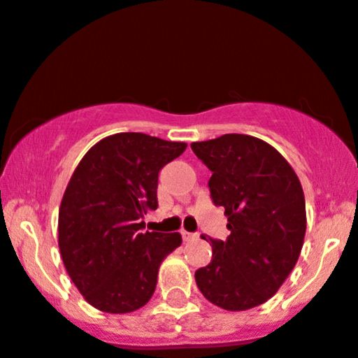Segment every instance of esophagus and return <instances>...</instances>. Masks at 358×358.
Instances as JSON below:
<instances>
[{"instance_id": "34e87169", "label": "esophagus", "mask_w": 358, "mask_h": 358, "mask_svg": "<svg viewBox=\"0 0 358 358\" xmlns=\"http://www.w3.org/2000/svg\"><path fill=\"white\" fill-rule=\"evenodd\" d=\"M197 238H199V233L183 231V240H185V242H190V240H197Z\"/></svg>"}]
</instances>
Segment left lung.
<instances>
[{
	"label": "left lung",
	"instance_id": "obj_1",
	"mask_svg": "<svg viewBox=\"0 0 358 358\" xmlns=\"http://www.w3.org/2000/svg\"><path fill=\"white\" fill-rule=\"evenodd\" d=\"M190 148L213 171L210 199L224 208L229 229L224 242L209 238L213 259L195 271L197 287L224 310L261 306L302 250L307 216L299 176L273 145L250 135L227 134Z\"/></svg>",
	"mask_w": 358,
	"mask_h": 358
}]
</instances>
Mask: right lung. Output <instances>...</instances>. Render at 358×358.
Here are the masks:
<instances>
[{"label":"right lung","mask_w":358,"mask_h":358,"mask_svg":"<svg viewBox=\"0 0 358 358\" xmlns=\"http://www.w3.org/2000/svg\"><path fill=\"white\" fill-rule=\"evenodd\" d=\"M187 148L137 131L103 138L71 175L58 214L63 264L92 307L127 314L152 296L161 262L180 233L144 231L157 208V175Z\"/></svg>","instance_id":"add662e5"}]
</instances>
